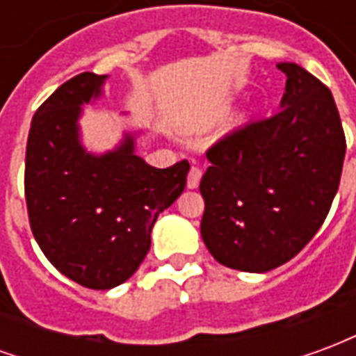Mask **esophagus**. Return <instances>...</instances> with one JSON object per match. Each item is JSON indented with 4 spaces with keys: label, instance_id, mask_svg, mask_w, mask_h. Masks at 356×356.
Here are the masks:
<instances>
[{
    "label": "esophagus",
    "instance_id": "34e87169",
    "mask_svg": "<svg viewBox=\"0 0 356 356\" xmlns=\"http://www.w3.org/2000/svg\"><path fill=\"white\" fill-rule=\"evenodd\" d=\"M200 179H202V171L198 165H193L191 171H188V177H186V186L188 188H196V186L200 185Z\"/></svg>",
    "mask_w": 356,
    "mask_h": 356
}]
</instances>
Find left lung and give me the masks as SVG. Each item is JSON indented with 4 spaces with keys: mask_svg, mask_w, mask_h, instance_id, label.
<instances>
[{
    "mask_svg": "<svg viewBox=\"0 0 356 356\" xmlns=\"http://www.w3.org/2000/svg\"><path fill=\"white\" fill-rule=\"evenodd\" d=\"M286 93L275 116L254 120L208 148L200 232L225 267L267 273L303 250L339 186L345 133L336 102L313 74L280 63Z\"/></svg>",
    "mask_w": 356,
    "mask_h": 356,
    "instance_id": "1",
    "label": "left lung"
}]
</instances>
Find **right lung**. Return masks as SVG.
Here are the masks:
<instances>
[{
	"mask_svg": "<svg viewBox=\"0 0 356 356\" xmlns=\"http://www.w3.org/2000/svg\"><path fill=\"white\" fill-rule=\"evenodd\" d=\"M106 76L83 72L35 110L28 133L24 194L38 246L53 267L91 290H110L139 268L163 209L185 191L191 163L158 170L135 154V137L106 154L80 143L81 104Z\"/></svg>",
	"mask_w": 356,
	"mask_h": 356,
	"instance_id": "right-lung-1",
	"label": "right lung"
}]
</instances>
